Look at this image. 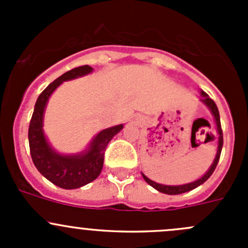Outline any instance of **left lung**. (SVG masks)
<instances>
[{
    "instance_id": "8db88e82",
    "label": "left lung",
    "mask_w": 248,
    "mask_h": 248,
    "mask_svg": "<svg viewBox=\"0 0 248 248\" xmlns=\"http://www.w3.org/2000/svg\"><path fill=\"white\" fill-rule=\"evenodd\" d=\"M201 102L202 104L209 108L210 111H211L212 116L215 119V124H216V129H217V134H218V146H217V152H216V156H215L214 162H212L211 167L207 169V171L205 172L204 175L201 177V179L196 180L193 182H189V184H185V185H177V186H168V185H162V184H157V182L152 181L150 180L146 175H144L141 172L142 177H144L145 181L150 185V186L154 187L155 189H157L158 192L164 194H170V196H175V194H181V193H186V192L192 191V189L197 188L198 186H201L202 184H204L207 179L212 175L215 169H216L217 163L219 161V156H221V151H222V146H223V133H222V128H221V120H219V112L218 109H217L216 103L205 93L204 91H201Z\"/></svg>"
}]
</instances>
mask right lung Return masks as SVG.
<instances>
[{
    "instance_id": "1",
    "label": "right lung",
    "mask_w": 248,
    "mask_h": 248,
    "mask_svg": "<svg viewBox=\"0 0 248 248\" xmlns=\"http://www.w3.org/2000/svg\"><path fill=\"white\" fill-rule=\"evenodd\" d=\"M93 68L81 66L71 69L57 78L39 94L34 106L29 127V144L32 161L46 179L64 189H76L90 184L101 174L104 152L112 137L116 136L124 124L109 127L99 132L84 151L74 155L57 152L47 141L43 129L44 111L52 92L63 81L77 79L92 73Z\"/></svg>"
}]
</instances>
